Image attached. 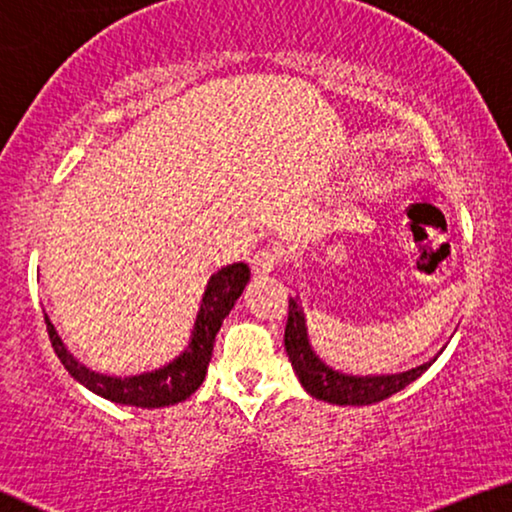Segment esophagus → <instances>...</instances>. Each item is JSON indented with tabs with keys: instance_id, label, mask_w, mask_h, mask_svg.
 Here are the masks:
<instances>
[{
	"instance_id": "1",
	"label": "esophagus",
	"mask_w": 512,
	"mask_h": 512,
	"mask_svg": "<svg viewBox=\"0 0 512 512\" xmlns=\"http://www.w3.org/2000/svg\"><path fill=\"white\" fill-rule=\"evenodd\" d=\"M278 264H282V250L276 246H266L262 250H257L253 257V273L255 276H266V273H271Z\"/></svg>"
}]
</instances>
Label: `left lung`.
I'll list each match as a JSON object with an SVG mask.
<instances>
[{"label":"left lung","mask_w":512,"mask_h":512,"mask_svg":"<svg viewBox=\"0 0 512 512\" xmlns=\"http://www.w3.org/2000/svg\"><path fill=\"white\" fill-rule=\"evenodd\" d=\"M285 349L289 361H292L296 375L312 398L331 402V404H352V407H363V404H375L391 395L400 393L404 386L418 379L423 372L434 363L427 361L409 372L400 375H377V377H352L342 375L329 368L324 361H319L317 354L312 352L308 342V331H305V317L299 305V299L289 296V312L285 326Z\"/></svg>","instance_id":"obj_1"}]
</instances>
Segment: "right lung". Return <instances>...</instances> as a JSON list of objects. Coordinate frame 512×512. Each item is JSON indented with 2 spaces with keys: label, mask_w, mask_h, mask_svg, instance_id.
Wrapping results in <instances>:
<instances>
[{
  "label": "right lung",
  "mask_w": 512,
  "mask_h": 512,
  "mask_svg": "<svg viewBox=\"0 0 512 512\" xmlns=\"http://www.w3.org/2000/svg\"><path fill=\"white\" fill-rule=\"evenodd\" d=\"M248 280L250 269L243 262L223 266L218 273H213L207 292L202 296V308L197 312L195 331L186 352L179 358H174L165 368L144 372V375L108 377L101 375V372L89 370L87 365L75 361L73 354L68 352L48 315H45V326H48L52 349H55L59 361L64 363L68 375L78 379L89 391H94L105 400L126 404V407H170V404L190 398L202 386L213 354L216 333L223 326V319L230 315V310L234 308V303L241 296Z\"/></svg>",
  "instance_id": "1"
}]
</instances>
